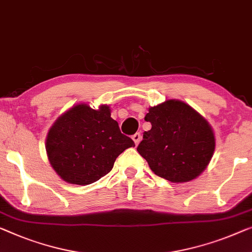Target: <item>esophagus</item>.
I'll use <instances>...</instances> for the list:
<instances>
[{
    "instance_id": "esophagus-1",
    "label": "esophagus",
    "mask_w": 252,
    "mask_h": 252,
    "mask_svg": "<svg viewBox=\"0 0 252 252\" xmlns=\"http://www.w3.org/2000/svg\"><path fill=\"white\" fill-rule=\"evenodd\" d=\"M132 140L134 141V144L136 145H138L139 142H140V140H141V134L139 133V132H137V133H134L133 136H132Z\"/></svg>"
}]
</instances>
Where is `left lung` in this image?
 <instances>
[{
    "label": "left lung",
    "mask_w": 252,
    "mask_h": 252,
    "mask_svg": "<svg viewBox=\"0 0 252 252\" xmlns=\"http://www.w3.org/2000/svg\"><path fill=\"white\" fill-rule=\"evenodd\" d=\"M152 129L137 147L150 170L173 183L200 175L215 150V134L207 120L182 100L167 99L148 108Z\"/></svg>",
    "instance_id": "8db88e82"
}]
</instances>
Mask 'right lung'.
Here are the masks:
<instances>
[{"mask_svg":"<svg viewBox=\"0 0 252 252\" xmlns=\"http://www.w3.org/2000/svg\"><path fill=\"white\" fill-rule=\"evenodd\" d=\"M48 160L58 175L71 185L87 186L98 181L112 168L120 154L134 147L111 118L108 105L94 110L80 103L53 123L46 137Z\"/></svg>","mask_w":252,"mask_h":252,"instance_id":"add662e5","label":"right lung"}]
</instances>
